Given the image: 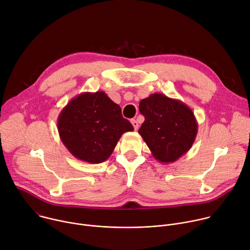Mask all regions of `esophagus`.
I'll list each match as a JSON object with an SVG mask.
<instances>
[{
    "label": "esophagus",
    "mask_w": 250,
    "mask_h": 250,
    "mask_svg": "<svg viewBox=\"0 0 250 250\" xmlns=\"http://www.w3.org/2000/svg\"><path fill=\"white\" fill-rule=\"evenodd\" d=\"M130 123H131L132 126L134 127V129H135V130H137V129H138V123H137L135 120H131V121H130Z\"/></svg>",
    "instance_id": "34e87169"
}]
</instances>
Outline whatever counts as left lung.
<instances>
[{"label": "left lung", "instance_id": "1", "mask_svg": "<svg viewBox=\"0 0 250 250\" xmlns=\"http://www.w3.org/2000/svg\"><path fill=\"white\" fill-rule=\"evenodd\" d=\"M139 112L145 122L138 133L158 162L172 163L190 150L198 124L186 104L154 93L140 101Z\"/></svg>", "mask_w": 250, "mask_h": 250}]
</instances>
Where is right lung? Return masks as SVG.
Masks as SVG:
<instances>
[{"instance_id": "1", "label": "right lung", "mask_w": 250, "mask_h": 250, "mask_svg": "<svg viewBox=\"0 0 250 250\" xmlns=\"http://www.w3.org/2000/svg\"><path fill=\"white\" fill-rule=\"evenodd\" d=\"M57 127L70 153L93 164L108 159L123 133L133 130L122 116L121 106L102 91L82 93L71 100L58 116Z\"/></svg>"}]
</instances>
